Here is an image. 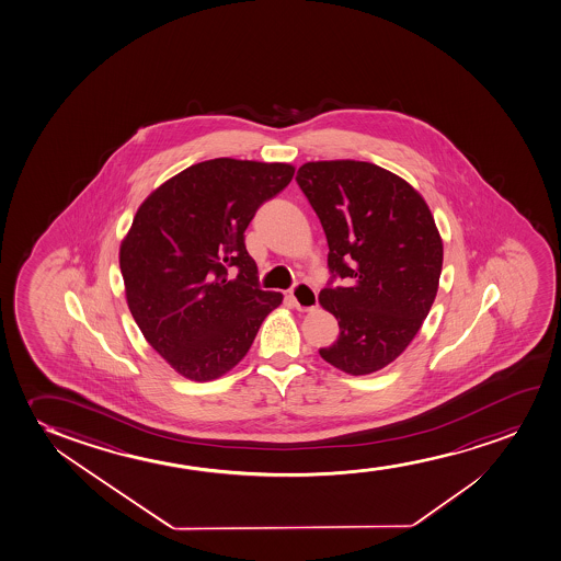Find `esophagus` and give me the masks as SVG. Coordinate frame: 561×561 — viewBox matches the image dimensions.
I'll list each match as a JSON object with an SVG mask.
<instances>
[{"label":"esophagus","instance_id":"esophagus-1","mask_svg":"<svg viewBox=\"0 0 561 561\" xmlns=\"http://www.w3.org/2000/svg\"><path fill=\"white\" fill-rule=\"evenodd\" d=\"M289 297H291L293 302H295L297 310H300V312H310V310L318 306L316 289H313L312 285L305 284V282L295 285L291 291H289Z\"/></svg>","mask_w":561,"mask_h":561}]
</instances>
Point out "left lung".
Segmentation results:
<instances>
[{
    "label": "left lung",
    "instance_id": "8db88e82",
    "mask_svg": "<svg viewBox=\"0 0 561 561\" xmlns=\"http://www.w3.org/2000/svg\"><path fill=\"white\" fill-rule=\"evenodd\" d=\"M297 182L328 238L331 282L320 305L339 339L320 356L359 377L392 364L436 299L444 243L408 181L367 161H308ZM341 276L344 286L332 287Z\"/></svg>",
    "mask_w": 561,
    "mask_h": 561
}]
</instances>
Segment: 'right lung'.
<instances>
[{
  "mask_svg": "<svg viewBox=\"0 0 561 561\" xmlns=\"http://www.w3.org/2000/svg\"><path fill=\"white\" fill-rule=\"evenodd\" d=\"M293 175L289 163L202 161L153 190L135 215L119 248L127 306L184 379L230 371L282 305V293L262 291L243 232Z\"/></svg>",
  "mask_w": 561,
  "mask_h": 561,
  "instance_id": "1",
  "label": "right lung"
}]
</instances>
